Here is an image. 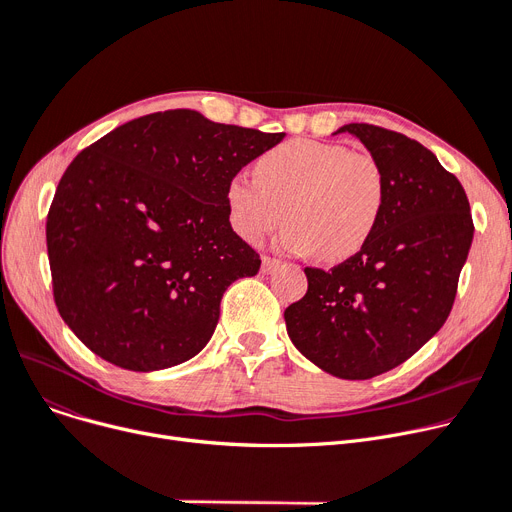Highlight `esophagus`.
Listing matches in <instances>:
<instances>
[{
	"label": "esophagus",
	"instance_id": "obj_1",
	"mask_svg": "<svg viewBox=\"0 0 512 512\" xmlns=\"http://www.w3.org/2000/svg\"><path fill=\"white\" fill-rule=\"evenodd\" d=\"M281 264V260L277 258H270V256H262V273H273V270Z\"/></svg>",
	"mask_w": 512,
	"mask_h": 512
}]
</instances>
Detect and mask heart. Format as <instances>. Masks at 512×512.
Masks as SVG:
<instances>
[{
	"instance_id": "obj_1",
	"label": "heart",
	"mask_w": 512,
	"mask_h": 512,
	"mask_svg": "<svg viewBox=\"0 0 512 512\" xmlns=\"http://www.w3.org/2000/svg\"><path fill=\"white\" fill-rule=\"evenodd\" d=\"M231 227L246 242L285 217L279 246L335 264L355 256L376 231L386 198L380 163L343 144L289 140L258 157L254 177L237 173L227 184Z\"/></svg>"
}]
</instances>
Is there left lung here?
Listing matches in <instances>:
<instances>
[{"mask_svg":"<svg viewBox=\"0 0 512 512\" xmlns=\"http://www.w3.org/2000/svg\"><path fill=\"white\" fill-rule=\"evenodd\" d=\"M380 163L386 198L368 244L339 266L306 268L308 291L285 310L293 345L320 370L368 380L424 347L453 308L473 242L469 200L432 150L405 134L347 124Z\"/></svg>","mask_w":512,"mask_h":512,"instance_id":"left-lung-1","label":"left lung"}]
</instances>
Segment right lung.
<instances>
[{
  "label": "right lung",
  "instance_id": "add662e5",
  "mask_svg": "<svg viewBox=\"0 0 512 512\" xmlns=\"http://www.w3.org/2000/svg\"><path fill=\"white\" fill-rule=\"evenodd\" d=\"M283 138L171 109L115 128L70 163L47 254L59 316L90 351L155 372L204 349L227 287L260 268L231 229L227 184Z\"/></svg>",
  "mask_w": 512,
  "mask_h": 512
}]
</instances>
